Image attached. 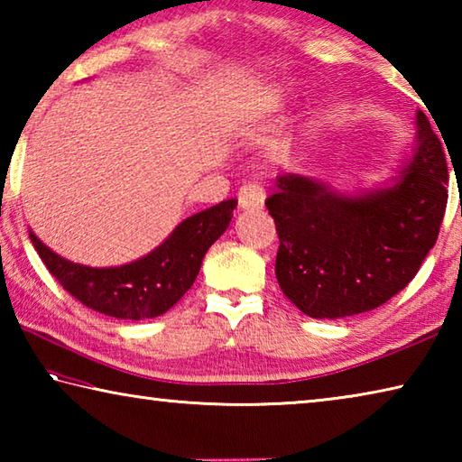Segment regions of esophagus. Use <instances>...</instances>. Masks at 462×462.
<instances>
[{
    "instance_id": "1",
    "label": "esophagus",
    "mask_w": 462,
    "mask_h": 462,
    "mask_svg": "<svg viewBox=\"0 0 462 462\" xmlns=\"http://www.w3.org/2000/svg\"><path fill=\"white\" fill-rule=\"evenodd\" d=\"M264 198H267V193H264L261 185L246 183V185H242L238 191V208L240 209H261L264 206Z\"/></svg>"
}]
</instances>
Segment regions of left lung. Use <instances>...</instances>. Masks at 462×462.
<instances>
[{"label":"left lung","mask_w":462,"mask_h":462,"mask_svg":"<svg viewBox=\"0 0 462 462\" xmlns=\"http://www.w3.org/2000/svg\"><path fill=\"white\" fill-rule=\"evenodd\" d=\"M418 148L393 183L361 195L285 173L264 201L279 234L275 275L287 300L318 319L383 306L416 277L448 199L442 143L416 114Z\"/></svg>","instance_id":"8db88e82"}]
</instances>
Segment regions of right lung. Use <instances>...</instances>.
<instances>
[{"label":"right lung","mask_w":462,"mask_h":462,"mask_svg":"<svg viewBox=\"0 0 462 462\" xmlns=\"http://www.w3.org/2000/svg\"><path fill=\"white\" fill-rule=\"evenodd\" d=\"M236 199L187 217L171 236L143 259L122 267L93 269L62 259L30 230V240L46 269L83 306L118 319H144L165 314L198 277L208 248L232 220Z\"/></svg>","instance_id":"right-lung-1"}]
</instances>
